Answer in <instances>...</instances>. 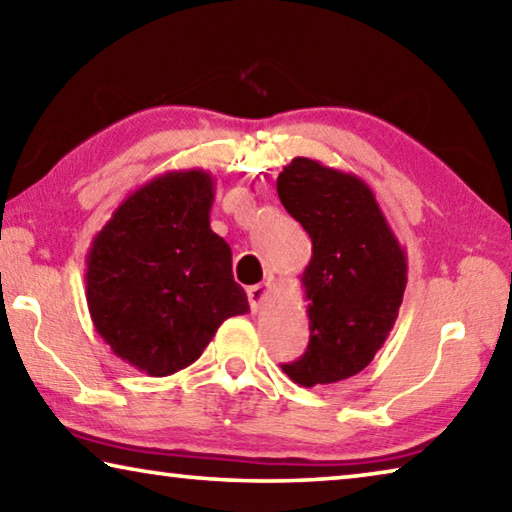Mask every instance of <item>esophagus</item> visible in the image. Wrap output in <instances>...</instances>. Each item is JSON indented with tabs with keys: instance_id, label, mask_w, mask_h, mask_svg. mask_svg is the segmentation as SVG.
Here are the masks:
<instances>
[{
	"instance_id": "34e87169",
	"label": "esophagus",
	"mask_w": 512,
	"mask_h": 512,
	"mask_svg": "<svg viewBox=\"0 0 512 512\" xmlns=\"http://www.w3.org/2000/svg\"><path fill=\"white\" fill-rule=\"evenodd\" d=\"M268 291H271V282H268V280L255 284V287H248V302H250V309L257 311L259 307H262V302L266 300Z\"/></svg>"
}]
</instances>
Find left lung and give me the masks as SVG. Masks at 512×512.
I'll return each mask as SVG.
<instances>
[{
    "mask_svg": "<svg viewBox=\"0 0 512 512\" xmlns=\"http://www.w3.org/2000/svg\"><path fill=\"white\" fill-rule=\"evenodd\" d=\"M277 196L311 239L302 273L309 345L282 370L305 388L354 377L395 325L409 271L406 250L354 173L293 158L277 176Z\"/></svg>",
    "mask_w": 512,
    "mask_h": 512,
    "instance_id": "left-lung-1",
    "label": "left lung"
}]
</instances>
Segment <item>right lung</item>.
I'll return each mask as SVG.
<instances>
[{"mask_svg":"<svg viewBox=\"0 0 512 512\" xmlns=\"http://www.w3.org/2000/svg\"><path fill=\"white\" fill-rule=\"evenodd\" d=\"M212 203L210 171L162 173L121 201L85 257L94 329L151 377L192 366L225 318L250 309Z\"/></svg>","mask_w":512,"mask_h":512,"instance_id":"add662e5","label":"right lung"}]
</instances>
